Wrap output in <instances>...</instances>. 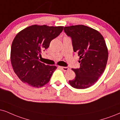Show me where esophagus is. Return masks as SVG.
<instances>
[{"instance_id": "1", "label": "esophagus", "mask_w": 120, "mask_h": 120, "mask_svg": "<svg viewBox=\"0 0 120 120\" xmlns=\"http://www.w3.org/2000/svg\"><path fill=\"white\" fill-rule=\"evenodd\" d=\"M60 68H61V69L64 71H67L68 70H69V68H68V67H64V66H60Z\"/></svg>"}]
</instances>
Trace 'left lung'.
<instances>
[{"label":"left lung","mask_w":120,"mask_h":120,"mask_svg":"<svg viewBox=\"0 0 120 120\" xmlns=\"http://www.w3.org/2000/svg\"><path fill=\"white\" fill-rule=\"evenodd\" d=\"M64 30L72 39L74 51L80 57V68L72 69L76 76L69 84L78 89L90 87L106 66L109 53L104 37L98 30L84 25L65 26Z\"/></svg>","instance_id":"left-lung-1"}]
</instances>
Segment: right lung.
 I'll return each instance as SVG.
<instances>
[{"label": "right lung", "instance_id": "add662e5", "mask_svg": "<svg viewBox=\"0 0 120 120\" xmlns=\"http://www.w3.org/2000/svg\"><path fill=\"white\" fill-rule=\"evenodd\" d=\"M63 28L33 25L16 34L11 44L10 61L14 71L22 82L38 88L49 82L57 67L41 63L39 57Z\"/></svg>", "mask_w": 120, "mask_h": 120}]
</instances>
